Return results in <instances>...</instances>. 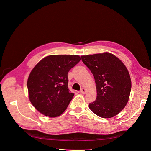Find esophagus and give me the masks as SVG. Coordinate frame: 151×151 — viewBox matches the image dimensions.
<instances>
[{
    "label": "esophagus",
    "instance_id": "1",
    "mask_svg": "<svg viewBox=\"0 0 151 151\" xmlns=\"http://www.w3.org/2000/svg\"><path fill=\"white\" fill-rule=\"evenodd\" d=\"M80 93H82V94H85L86 93V90L85 88H82L81 90H80Z\"/></svg>",
    "mask_w": 151,
    "mask_h": 151
}]
</instances>
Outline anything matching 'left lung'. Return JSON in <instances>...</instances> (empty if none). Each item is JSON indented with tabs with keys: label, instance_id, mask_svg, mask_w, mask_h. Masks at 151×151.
Here are the masks:
<instances>
[{
	"label": "left lung",
	"instance_id": "8db88e82",
	"mask_svg": "<svg viewBox=\"0 0 151 151\" xmlns=\"http://www.w3.org/2000/svg\"><path fill=\"white\" fill-rule=\"evenodd\" d=\"M94 76L97 96L89 103L96 115L109 118L118 115L129 101L132 83L129 72L119 58L110 53L81 56Z\"/></svg>",
	"mask_w": 151,
	"mask_h": 151
}]
</instances>
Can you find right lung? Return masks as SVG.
I'll use <instances>...</instances> for the list:
<instances>
[{
    "instance_id": "add662e5",
    "label": "right lung",
    "mask_w": 151,
    "mask_h": 151,
    "mask_svg": "<svg viewBox=\"0 0 151 151\" xmlns=\"http://www.w3.org/2000/svg\"><path fill=\"white\" fill-rule=\"evenodd\" d=\"M80 60L79 55H51L32 69L27 82L29 99L40 113L54 118L65 111L74 95L68 90L67 74Z\"/></svg>"
}]
</instances>
